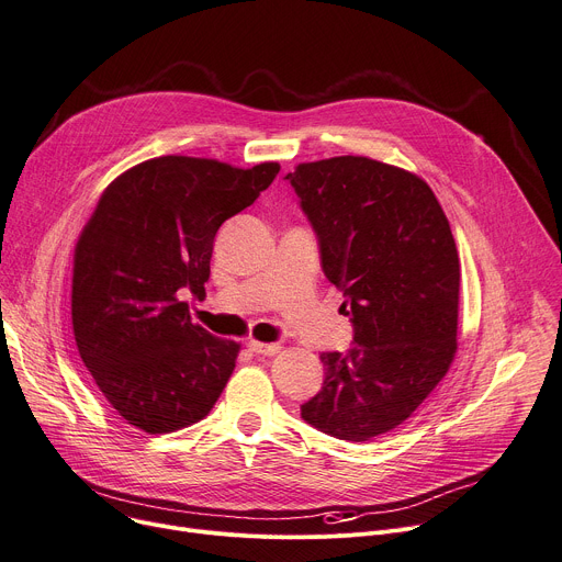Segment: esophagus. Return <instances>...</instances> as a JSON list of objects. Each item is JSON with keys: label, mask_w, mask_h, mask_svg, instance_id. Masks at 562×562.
<instances>
[{"label": "esophagus", "mask_w": 562, "mask_h": 562, "mask_svg": "<svg viewBox=\"0 0 562 562\" xmlns=\"http://www.w3.org/2000/svg\"><path fill=\"white\" fill-rule=\"evenodd\" d=\"M248 348L255 352V355H265V357H273L282 350L280 344H265V341H250Z\"/></svg>", "instance_id": "34e87169"}]
</instances>
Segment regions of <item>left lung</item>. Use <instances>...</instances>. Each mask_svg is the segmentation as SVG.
Listing matches in <instances>:
<instances>
[{"mask_svg":"<svg viewBox=\"0 0 562 562\" xmlns=\"http://www.w3.org/2000/svg\"><path fill=\"white\" fill-rule=\"evenodd\" d=\"M286 180L355 325L348 352L321 355L323 389L303 418L363 442L411 418L454 361L461 265L450 221L420 176L363 156L303 162Z\"/></svg>","mask_w":562,"mask_h":562,"instance_id":"1","label":"left lung"}]
</instances>
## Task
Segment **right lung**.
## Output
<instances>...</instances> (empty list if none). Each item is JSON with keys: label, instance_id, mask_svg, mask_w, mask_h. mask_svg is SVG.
Listing matches in <instances>:
<instances>
[{"label": "right lung", "instance_id": "add662e5", "mask_svg": "<svg viewBox=\"0 0 562 562\" xmlns=\"http://www.w3.org/2000/svg\"><path fill=\"white\" fill-rule=\"evenodd\" d=\"M278 171L160 156L103 190L74 248L71 329L97 389L135 429L190 427L226 389L241 346L192 323L178 291L205 293L221 223Z\"/></svg>", "mask_w": 562, "mask_h": 562}]
</instances>
